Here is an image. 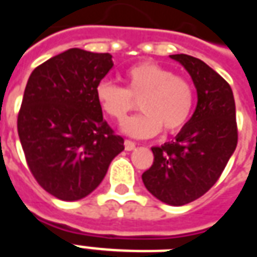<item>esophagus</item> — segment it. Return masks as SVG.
Listing matches in <instances>:
<instances>
[{"mask_svg":"<svg viewBox=\"0 0 257 257\" xmlns=\"http://www.w3.org/2000/svg\"><path fill=\"white\" fill-rule=\"evenodd\" d=\"M123 146H125V150L126 151H132V150H135L136 143H135V142H132V140H125V142H123Z\"/></svg>","mask_w":257,"mask_h":257,"instance_id":"1","label":"esophagus"}]
</instances>
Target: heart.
Segmentation results:
<instances>
[{"instance_id": "heart-1", "label": "heart", "mask_w": 257, "mask_h": 257, "mask_svg": "<svg viewBox=\"0 0 257 257\" xmlns=\"http://www.w3.org/2000/svg\"><path fill=\"white\" fill-rule=\"evenodd\" d=\"M125 88L110 81L96 85V101L114 121L121 122L140 101L143 114L126 119L122 131L132 138H153L162 131L176 134L193 114L195 90L189 79L154 62H142L123 74Z\"/></svg>"}]
</instances>
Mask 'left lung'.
<instances>
[{
    "mask_svg": "<svg viewBox=\"0 0 257 257\" xmlns=\"http://www.w3.org/2000/svg\"><path fill=\"white\" fill-rule=\"evenodd\" d=\"M189 71L198 103L171 143L153 147L154 161L142 175L146 189L168 205H186L219 180L237 147L235 101L226 79L189 55H171Z\"/></svg>",
    "mask_w": 257,
    "mask_h": 257,
    "instance_id": "1",
    "label": "left lung"
}]
</instances>
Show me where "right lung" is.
I'll use <instances>...</instances> for the list:
<instances>
[{
  "instance_id": "obj_1",
  "label": "right lung",
  "mask_w": 257,
  "mask_h": 257,
  "mask_svg": "<svg viewBox=\"0 0 257 257\" xmlns=\"http://www.w3.org/2000/svg\"><path fill=\"white\" fill-rule=\"evenodd\" d=\"M112 66L110 53L71 48L34 68L27 81L18 134L31 175L56 198L86 197L123 150L95 96Z\"/></svg>"
}]
</instances>
